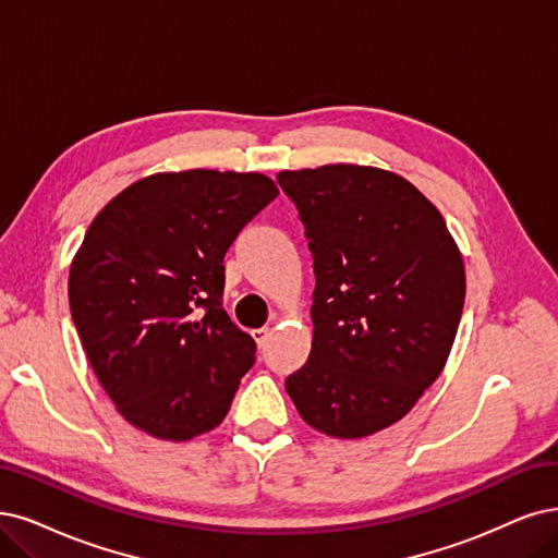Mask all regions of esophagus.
I'll use <instances>...</instances> for the list:
<instances>
[{"label": "esophagus", "mask_w": 558, "mask_h": 558, "mask_svg": "<svg viewBox=\"0 0 558 558\" xmlns=\"http://www.w3.org/2000/svg\"><path fill=\"white\" fill-rule=\"evenodd\" d=\"M268 336H271V328H266V326L255 328V331H253V338H255V342H257L259 347H264V342L268 340Z\"/></svg>", "instance_id": "obj_1"}]
</instances>
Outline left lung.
<instances>
[{
	"label": "left lung",
	"instance_id": "8db88e82",
	"mask_svg": "<svg viewBox=\"0 0 558 558\" xmlns=\"http://www.w3.org/2000/svg\"><path fill=\"white\" fill-rule=\"evenodd\" d=\"M315 259L313 349L287 377L301 418L338 439L398 423L441 375L464 264L416 185L361 165L280 172Z\"/></svg>",
	"mask_w": 558,
	"mask_h": 558
}]
</instances>
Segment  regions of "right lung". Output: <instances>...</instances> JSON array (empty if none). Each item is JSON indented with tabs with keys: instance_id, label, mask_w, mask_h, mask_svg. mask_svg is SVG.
I'll use <instances>...</instances> for the list:
<instances>
[{
	"instance_id": "obj_1",
	"label": "right lung",
	"mask_w": 558,
	"mask_h": 558,
	"mask_svg": "<svg viewBox=\"0 0 558 558\" xmlns=\"http://www.w3.org/2000/svg\"><path fill=\"white\" fill-rule=\"evenodd\" d=\"M276 197L257 172H162L89 225L69 276L73 324L119 414L147 435L193 439L230 411L257 344L225 313L222 257Z\"/></svg>"
}]
</instances>
